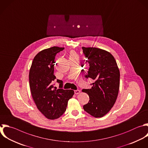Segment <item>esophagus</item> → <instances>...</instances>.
<instances>
[{"mask_svg":"<svg viewBox=\"0 0 148 148\" xmlns=\"http://www.w3.org/2000/svg\"><path fill=\"white\" fill-rule=\"evenodd\" d=\"M74 92H75V94H79L80 92V91L79 90H75Z\"/></svg>","mask_w":148,"mask_h":148,"instance_id":"obj_1","label":"esophagus"}]
</instances>
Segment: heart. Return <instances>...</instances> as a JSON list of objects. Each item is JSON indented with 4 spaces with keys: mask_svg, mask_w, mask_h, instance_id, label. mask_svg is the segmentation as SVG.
Instances as JSON below:
<instances>
[{
    "mask_svg": "<svg viewBox=\"0 0 148 148\" xmlns=\"http://www.w3.org/2000/svg\"><path fill=\"white\" fill-rule=\"evenodd\" d=\"M76 58H79V55L74 50H72L69 53V59H76Z\"/></svg>",
    "mask_w": 148,
    "mask_h": 148,
    "instance_id": "obj_1",
    "label": "heart"
}]
</instances>
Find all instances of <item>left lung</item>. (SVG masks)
<instances>
[{"mask_svg": "<svg viewBox=\"0 0 148 148\" xmlns=\"http://www.w3.org/2000/svg\"><path fill=\"white\" fill-rule=\"evenodd\" d=\"M89 69L86 78L95 82L91 88L83 89L90 100L84 110L95 117H102L114 105L119 93L120 71L113 56L108 51L95 47H82Z\"/></svg>", "mask_w": 148, "mask_h": 148, "instance_id": "8db88e82", "label": "left lung"}]
</instances>
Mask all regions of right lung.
<instances>
[{
    "label": "right lung",
    "instance_id": "obj_1",
    "mask_svg": "<svg viewBox=\"0 0 148 148\" xmlns=\"http://www.w3.org/2000/svg\"><path fill=\"white\" fill-rule=\"evenodd\" d=\"M64 47L54 46L45 49L34 57L29 74V86L33 99L39 111L47 119L59 118L66 109L68 100L74 91L56 89L53 84L56 77L54 75L56 54ZM60 88L63 82L57 80Z\"/></svg>",
    "mask_w": 148,
    "mask_h": 148
}]
</instances>
